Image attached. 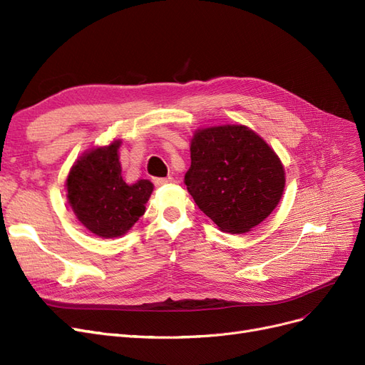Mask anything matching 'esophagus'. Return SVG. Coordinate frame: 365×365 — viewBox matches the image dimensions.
I'll use <instances>...</instances> for the list:
<instances>
[{
    "mask_svg": "<svg viewBox=\"0 0 365 365\" xmlns=\"http://www.w3.org/2000/svg\"><path fill=\"white\" fill-rule=\"evenodd\" d=\"M171 182H174V179L173 178H155L153 179V183H155L156 186H162V185H167V183H171Z\"/></svg>",
    "mask_w": 365,
    "mask_h": 365,
    "instance_id": "obj_1",
    "label": "esophagus"
}]
</instances>
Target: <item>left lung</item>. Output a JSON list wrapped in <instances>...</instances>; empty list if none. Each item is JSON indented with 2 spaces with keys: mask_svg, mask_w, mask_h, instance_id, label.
Returning a JSON list of instances; mask_svg holds the SVG:
<instances>
[{
  "mask_svg": "<svg viewBox=\"0 0 365 365\" xmlns=\"http://www.w3.org/2000/svg\"><path fill=\"white\" fill-rule=\"evenodd\" d=\"M185 185L195 205L227 233L262 222L284 192L285 171L265 140L244 125L195 132Z\"/></svg>",
  "mask_w": 365,
  "mask_h": 365,
  "instance_id": "1",
  "label": "left lung"
}]
</instances>
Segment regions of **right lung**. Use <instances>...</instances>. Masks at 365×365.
Here are the masks:
<instances>
[{"instance_id": "right-lung-1", "label": "right lung", "mask_w": 365, "mask_h": 365, "mask_svg": "<svg viewBox=\"0 0 365 365\" xmlns=\"http://www.w3.org/2000/svg\"><path fill=\"white\" fill-rule=\"evenodd\" d=\"M120 140L85 153L68 175V200L86 229L101 238L121 237L144 215L150 180L127 185L121 175Z\"/></svg>"}]
</instances>
